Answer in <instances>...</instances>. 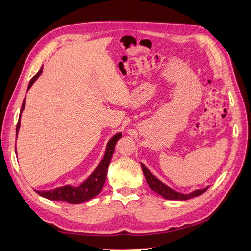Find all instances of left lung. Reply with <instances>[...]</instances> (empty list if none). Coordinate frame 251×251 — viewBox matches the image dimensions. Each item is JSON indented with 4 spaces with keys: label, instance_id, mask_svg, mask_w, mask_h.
<instances>
[{
    "label": "left lung",
    "instance_id": "8db88e82",
    "mask_svg": "<svg viewBox=\"0 0 251 251\" xmlns=\"http://www.w3.org/2000/svg\"><path fill=\"white\" fill-rule=\"evenodd\" d=\"M141 169H143L144 172V176L146 177V181H147V183L149 185V188L151 189L154 192L160 194L162 198H165L166 200H176V201H184V200H189V199H192L195 197H199V195L203 194L205 191L208 189V186L206 188H204L202 190H195L193 192L188 193V194H184V193H180V192H176V191L172 190L170 186L166 185L163 182H161L159 179H157L156 176H154L151 172H150L147 168L145 167L144 163H141Z\"/></svg>",
    "mask_w": 251,
    "mask_h": 251
}]
</instances>
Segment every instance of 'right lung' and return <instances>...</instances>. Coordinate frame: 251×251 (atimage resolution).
I'll list each match as a JSON object with an SVG mask.
<instances>
[{
    "label": "right lung",
    "mask_w": 251,
    "mask_h": 251,
    "mask_svg": "<svg viewBox=\"0 0 251 251\" xmlns=\"http://www.w3.org/2000/svg\"><path fill=\"white\" fill-rule=\"evenodd\" d=\"M42 72H43V67L40 68L39 71L36 74L34 78L30 80L27 91L31 88V85L35 83V81L39 78V75H42ZM24 108H25V99L24 101H23L20 117H18V123L16 125V136L18 134V130H20L21 115H22V112L24 111ZM121 137H122V133H117L114 135L110 140H108V143L106 145L105 154H104L101 162L99 163V166L95 168L94 171L91 173L88 179H86L83 183H81L79 186L65 185V186H60V188H56L49 191H36V190L35 191L40 195V197L51 200V201H62L70 204H80V203L89 201V200L93 199L94 197H97V195L101 192L103 189V185L105 183L106 176H107V168L113 157L114 150H115V145L117 143V140Z\"/></svg>",
    "instance_id": "add662e5"
}]
</instances>
